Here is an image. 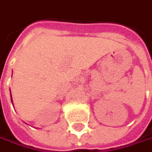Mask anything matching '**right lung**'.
<instances>
[{
    "label": "right lung",
    "mask_w": 152,
    "mask_h": 152,
    "mask_svg": "<svg viewBox=\"0 0 152 152\" xmlns=\"http://www.w3.org/2000/svg\"><path fill=\"white\" fill-rule=\"evenodd\" d=\"M10 95H11V92H10ZM11 101H12V95H11ZM12 103H13V101H12Z\"/></svg>",
    "instance_id": "right-lung-1"
}]
</instances>
